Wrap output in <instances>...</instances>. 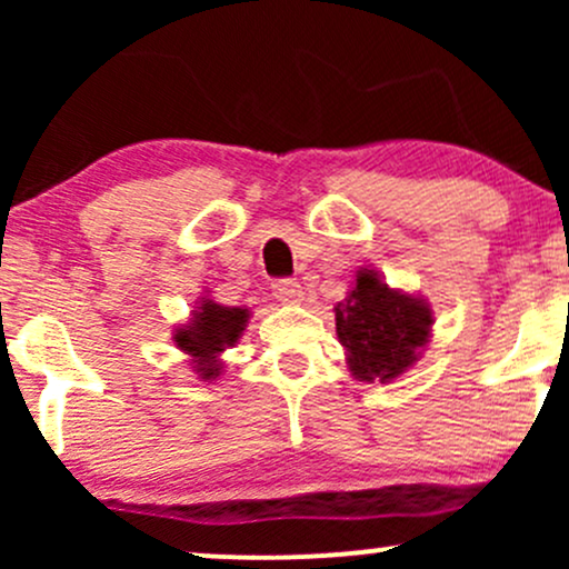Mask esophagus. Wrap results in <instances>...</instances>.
Here are the masks:
<instances>
[{
    "mask_svg": "<svg viewBox=\"0 0 569 569\" xmlns=\"http://www.w3.org/2000/svg\"><path fill=\"white\" fill-rule=\"evenodd\" d=\"M272 293H276L278 302H283V305L302 302V286H299L297 280H291V278L276 280V283H272Z\"/></svg>",
    "mask_w": 569,
    "mask_h": 569,
    "instance_id": "34e87169",
    "label": "esophagus"
}]
</instances>
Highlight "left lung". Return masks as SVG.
I'll return each instance as SVG.
<instances>
[{
	"instance_id": "8db88e82",
	"label": "left lung",
	"mask_w": 569,
	"mask_h": 569,
	"mask_svg": "<svg viewBox=\"0 0 569 569\" xmlns=\"http://www.w3.org/2000/svg\"><path fill=\"white\" fill-rule=\"evenodd\" d=\"M337 337L361 382H390L420 358L433 326L426 299L390 289L377 270L361 267L356 286L335 307Z\"/></svg>"
}]
</instances>
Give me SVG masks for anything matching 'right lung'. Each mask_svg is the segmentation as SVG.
Returning a JSON list of instances; mask_svg holds the SVG:
<instances>
[{"instance_id":"right-lung-1","label":"right lung","mask_w":569,"mask_h":569,"mask_svg":"<svg viewBox=\"0 0 569 569\" xmlns=\"http://www.w3.org/2000/svg\"><path fill=\"white\" fill-rule=\"evenodd\" d=\"M246 323V307H224L202 297L198 310H192V321L176 329L173 342L192 358L202 380H217L221 371L219 356L238 342Z\"/></svg>"}]
</instances>
